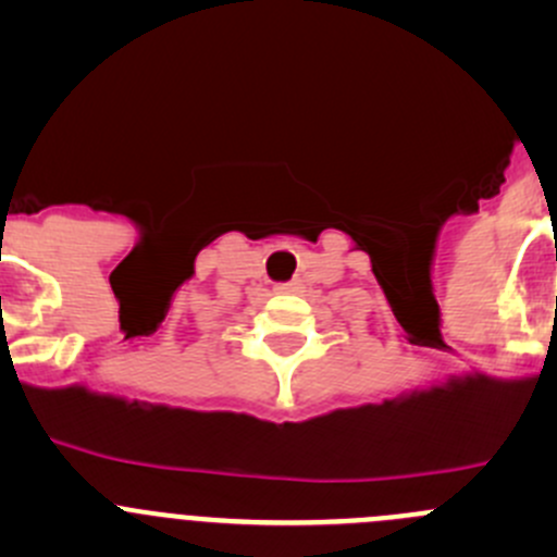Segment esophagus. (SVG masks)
<instances>
[{
  "label": "esophagus",
  "mask_w": 557,
  "mask_h": 557,
  "mask_svg": "<svg viewBox=\"0 0 557 557\" xmlns=\"http://www.w3.org/2000/svg\"><path fill=\"white\" fill-rule=\"evenodd\" d=\"M294 290H299V288H296V283H280V285H274V294H294Z\"/></svg>",
  "instance_id": "obj_1"
}]
</instances>
